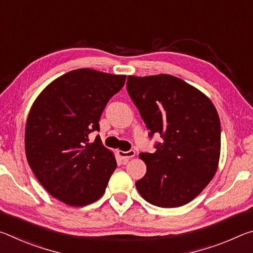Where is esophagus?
Listing matches in <instances>:
<instances>
[{
	"label": "esophagus",
	"instance_id": "obj_1",
	"mask_svg": "<svg viewBox=\"0 0 253 253\" xmlns=\"http://www.w3.org/2000/svg\"><path fill=\"white\" fill-rule=\"evenodd\" d=\"M118 155H119V157L122 158V160L128 161V160H129V158L134 157L136 155V153H135V151H128V152L118 151Z\"/></svg>",
	"mask_w": 253,
	"mask_h": 253
}]
</instances>
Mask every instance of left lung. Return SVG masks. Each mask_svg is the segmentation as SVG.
<instances>
[{
    "mask_svg": "<svg viewBox=\"0 0 253 253\" xmlns=\"http://www.w3.org/2000/svg\"><path fill=\"white\" fill-rule=\"evenodd\" d=\"M127 90L149 136L164 139L156 152L139 154L147 170L136 182L137 191L160 208L187 204L219 166L221 125L215 107L198 88L170 75L128 76Z\"/></svg>",
    "mask_w": 253,
    "mask_h": 253,
    "instance_id": "1",
    "label": "left lung"
}]
</instances>
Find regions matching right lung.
<instances>
[{
  "label": "right lung",
  "instance_id": "add662e5",
  "mask_svg": "<svg viewBox=\"0 0 253 253\" xmlns=\"http://www.w3.org/2000/svg\"><path fill=\"white\" fill-rule=\"evenodd\" d=\"M125 80V75L76 69L54 79L34 100L25 125V155L54 199L84 207L104 195L116 158L99 137L88 143V136L99 130L101 113Z\"/></svg>",
  "mask_w": 253,
  "mask_h": 253
}]
</instances>
